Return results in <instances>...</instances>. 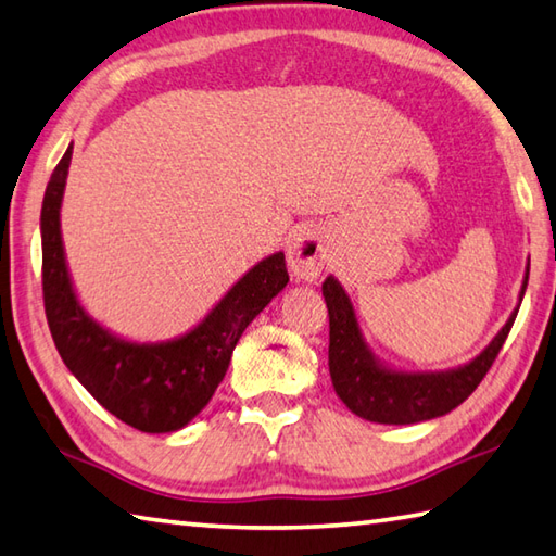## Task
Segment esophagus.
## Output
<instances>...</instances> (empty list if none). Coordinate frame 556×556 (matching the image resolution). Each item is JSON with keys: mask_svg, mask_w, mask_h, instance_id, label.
I'll return each mask as SVG.
<instances>
[{"mask_svg": "<svg viewBox=\"0 0 556 556\" xmlns=\"http://www.w3.org/2000/svg\"><path fill=\"white\" fill-rule=\"evenodd\" d=\"M330 240L320 228L304 226L294 230V236H291L287 248L291 275L304 281H316L330 265Z\"/></svg>", "mask_w": 556, "mask_h": 556, "instance_id": "34e87169", "label": "esophagus"}]
</instances>
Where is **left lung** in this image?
<instances>
[{
    "instance_id": "left-lung-1",
    "label": "left lung",
    "mask_w": 556,
    "mask_h": 556,
    "mask_svg": "<svg viewBox=\"0 0 556 556\" xmlns=\"http://www.w3.org/2000/svg\"><path fill=\"white\" fill-rule=\"evenodd\" d=\"M528 277L530 260L525 267L518 306L513 308L506 326L467 365L440 371H403L389 367L371 352L348 291L330 275L323 281V299H326L330 318L328 367L340 401L355 416L383 422V426H413V422L440 418L454 410L486 377L506 342L522 304L525 289H528Z\"/></svg>"
}]
</instances>
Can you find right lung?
Returning a JSON list of instances; mask_svg holds the SVG:
<instances>
[{
	"mask_svg": "<svg viewBox=\"0 0 556 556\" xmlns=\"http://www.w3.org/2000/svg\"><path fill=\"white\" fill-rule=\"evenodd\" d=\"M73 143L50 175L40 208L43 301L50 336L75 379L102 406L140 432H175L194 420L226 377L230 355L252 318L287 287L285 252L260 260L194 328L160 342L121 338L94 320L67 269L63 206Z\"/></svg>",
	"mask_w": 556,
	"mask_h": 556,
	"instance_id": "add662e5",
	"label": "right lung"
}]
</instances>
